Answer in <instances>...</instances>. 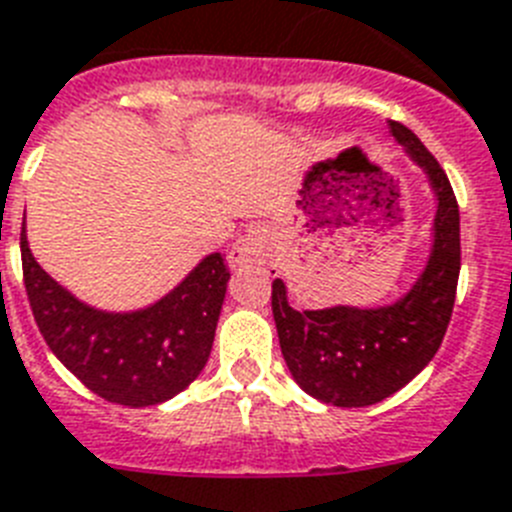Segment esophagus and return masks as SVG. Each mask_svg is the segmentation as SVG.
Returning <instances> with one entry per match:
<instances>
[{"instance_id":"esophagus-1","label":"esophagus","mask_w":512,"mask_h":512,"mask_svg":"<svg viewBox=\"0 0 512 512\" xmlns=\"http://www.w3.org/2000/svg\"><path fill=\"white\" fill-rule=\"evenodd\" d=\"M278 234L270 226H255L239 239L229 252V265L234 270L265 268L276 260Z\"/></svg>"}]
</instances>
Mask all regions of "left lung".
<instances>
[{
  "mask_svg": "<svg viewBox=\"0 0 512 512\" xmlns=\"http://www.w3.org/2000/svg\"><path fill=\"white\" fill-rule=\"evenodd\" d=\"M390 132L429 176L437 195L435 242L427 268L411 291L377 309H294L281 278L270 307L283 359L296 385L322 403L362 409L414 380L440 349L453 315L461 273V216L448 174L424 143L401 122Z\"/></svg>",
  "mask_w": 512,
  "mask_h": 512,
  "instance_id": "obj_1",
  "label": "left lung"
}]
</instances>
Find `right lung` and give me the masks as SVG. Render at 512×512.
Wrapping results in <instances>:
<instances>
[{
	"label": "right lung",
	"instance_id": "add662e5",
	"mask_svg": "<svg viewBox=\"0 0 512 512\" xmlns=\"http://www.w3.org/2000/svg\"><path fill=\"white\" fill-rule=\"evenodd\" d=\"M23 281L44 341L103 401L156 406L182 393L208 362L229 265L213 252L161 302L140 312H101L77 302L30 255L20 231Z\"/></svg>",
	"mask_w": 512,
	"mask_h": 512
}]
</instances>
